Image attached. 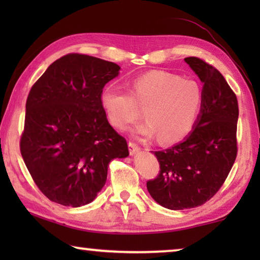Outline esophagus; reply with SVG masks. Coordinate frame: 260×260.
Masks as SVG:
<instances>
[{
  "instance_id": "1",
  "label": "esophagus",
  "mask_w": 260,
  "mask_h": 260,
  "mask_svg": "<svg viewBox=\"0 0 260 260\" xmlns=\"http://www.w3.org/2000/svg\"><path fill=\"white\" fill-rule=\"evenodd\" d=\"M128 147H129V153H131V155H134V153L138 152V151L140 150V149H141V148L139 147V144L133 142V141H129Z\"/></svg>"
}]
</instances>
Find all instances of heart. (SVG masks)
I'll use <instances>...</instances> for the list:
<instances>
[{"label": "heart", "instance_id": "b5f03b06", "mask_svg": "<svg viewBox=\"0 0 260 260\" xmlns=\"http://www.w3.org/2000/svg\"><path fill=\"white\" fill-rule=\"evenodd\" d=\"M201 101V89L195 81L164 71H150L135 78L131 93L111 85L100 96L105 117L114 128H128L140 119L142 109L148 121L139 127L138 133L157 134L162 143H175L186 138Z\"/></svg>", "mask_w": 260, "mask_h": 260}]
</instances>
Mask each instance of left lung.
I'll return each instance as SVG.
<instances>
[{
	"instance_id": "8db88e82",
	"label": "left lung",
	"mask_w": 260,
	"mask_h": 260,
	"mask_svg": "<svg viewBox=\"0 0 260 260\" xmlns=\"http://www.w3.org/2000/svg\"><path fill=\"white\" fill-rule=\"evenodd\" d=\"M184 61L203 83L201 113L181 143L155 151L159 173L147 181L158 204L170 210L196 208L218 192L237 156V98L217 69L199 57Z\"/></svg>"
}]
</instances>
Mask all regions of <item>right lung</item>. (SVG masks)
<instances>
[{"label":"right lung","mask_w":260,"mask_h":260,"mask_svg":"<svg viewBox=\"0 0 260 260\" xmlns=\"http://www.w3.org/2000/svg\"><path fill=\"white\" fill-rule=\"evenodd\" d=\"M119 70L98 57L68 54L30 88L20 152L51 202L73 208L90 203L107 181L110 161L129 155L126 139L109 124L100 102Z\"/></svg>","instance_id":"1"}]
</instances>
